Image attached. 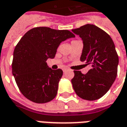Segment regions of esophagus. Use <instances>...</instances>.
Instances as JSON below:
<instances>
[{
  "label": "esophagus",
  "instance_id": "34e87169",
  "mask_svg": "<svg viewBox=\"0 0 127 127\" xmlns=\"http://www.w3.org/2000/svg\"><path fill=\"white\" fill-rule=\"evenodd\" d=\"M67 69H64V70H63V71H64V72H66V71H67Z\"/></svg>",
  "mask_w": 127,
  "mask_h": 127
}]
</instances>
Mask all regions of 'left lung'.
Wrapping results in <instances>:
<instances>
[{"label":"left lung","mask_w":127,"mask_h":127,"mask_svg":"<svg viewBox=\"0 0 127 127\" xmlns=\"http://www.w3.org/2000/svg\"><path fill=\"white\" fill-rule=\"evenodd\" d=\"M83 43L80 61L89 65L86 74L74 70L72 84L76 95L89 101L99 99L114 82L118 70V56L111 37L95 25H84L72 30Z\"/></svg>","instance_id":"1"}]
</instances>
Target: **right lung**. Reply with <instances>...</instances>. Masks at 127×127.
Masks as SVG:
<instances>
[{
    "mask_svg": "<svg viewBox=\"0 0 127 127\" xmlns=\"http://www.w3.org/2000/svg\"><path fill=\"white\" fill-rule=\"evenodd\" d=\"M74 37L69 30L38 27L30 30L21 38L13 53L12 73L27 99L44 103L56 97L63 71L52 70L46 62L54 58L61 42Z\"/></svg>",
    "mask_w": 127,
    "mask_h": 127,
    "instance_id": "right-lung-1",
    "label": "right lung"
}]
</instances>
